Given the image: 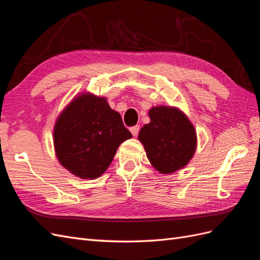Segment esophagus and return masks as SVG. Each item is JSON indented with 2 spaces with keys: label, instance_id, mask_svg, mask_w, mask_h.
I'll return each mask as SVG.
<instances>
[{
  "label": "esophagus",
  "instance_id": "1",
  "mask_svg": "<svg viewBox=\"0 0 260 260\" xmlns=\"http://www.w3.org/2000/svg\"><path fill=\"white\" fill-rule=\"evenodd\" d=\"M130 131H131L133 137H137V136L139 135L140 127H139V125H135V127H131V128H130Z\"/></svg>",
  "mask_w": 260,
  "mask_h": 260
}]
</instances>
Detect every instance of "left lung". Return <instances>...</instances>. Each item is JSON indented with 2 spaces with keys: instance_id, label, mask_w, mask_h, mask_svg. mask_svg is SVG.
Segmentation results:
<instances>
[{
  "instance_id": "obj_1",
  "label": "left lung",
  "mask_w": 260,
  "mask_h": 260,
  "mask_svg": "<svg viewBox=\"0 0 260 260\" xmlns=\"http://www.w3.org/2000/svg\"><path fill=\"white\" fill-rule=\"evenodd\" d=\"M151 122L140 130L151 164L161 174H171L190 161L196 148L194 127L179 109L158 106L149 111Z\"/></svg>"
}]
</instances>
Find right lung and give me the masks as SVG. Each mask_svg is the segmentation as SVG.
<instances>
[{"label": "right lung", "instance_id": "add662e5", "mask_svg": "<svg viewBox=\"0 0 260 260\" xmlns=\"http://www.w3.org/2000/svg\"><path fill=\"white\" fill-rule=\"evenodd\" d=\"M132 138L121 116L106 99L84 94L61 113L55 124L54 145L59 162L77 177H100L118 146Z\"/></svg>", "mask_w": 260, "mask_h": 260}]
</instances>
